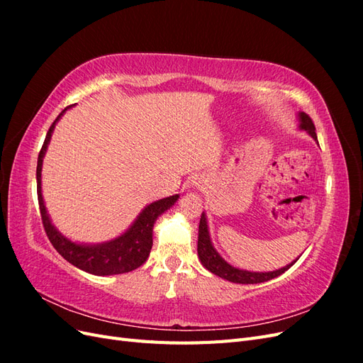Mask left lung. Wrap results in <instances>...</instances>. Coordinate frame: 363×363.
<instances>
[{"label":"left lung","instance_id":"8db88e82","mask_svg":"<svg viewBox=\"0 0 363 363\" xmlns=\"http://www.w3.org/2000/svg\"><path fill=\"white\" fill-rule=\"evenodd\" d=\"M300 128L306 130L315 140H316V133H315V124L309 115H306L304 112H301L300 115ZM199 257L203 263V267L206 269L211 271L215 276L225 279L228 281L233 283H240V284H255V283H263L268 281L274 277H279L280 274H283L284 271H288L294 263L298 260H294L289 265H286L284 268H280L277 271H271V272H250V271H244L239 269L227 263L221 256L218 255L216 250L213 248L212 242H211V236H208V230H207V221H206V215L201 213V219H200V227H199Z\"/></svg>","mask_w":363,"mask_h":363}]
</instances>
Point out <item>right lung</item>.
Returning <instances> with one entry per match:
<instances>
[{"label": "right lung", "instance_id": "1", "mask_svg": "<svg viewBox=\"0 0 363 363\" xmlns=\"http://www.w3.org/2000/svg\"><path fill=\"white\" fill-rule=\"evenodd\" d=\"M68 106L67 108H69ZM67 108L60 112L56 121L51 124L47 138L43 140V145L39 151L38 157V168H36V180H38V201H39V211L42 216V224L45 228V233L50 239L52 247L57 250L59 255L67 259L69 263L79 269H83L94 276H113V274H124L139 268L142 263L150 256V251L152 247V225H155L156 219L177 201L179 195L168 196V199H162L159 201L151 203L147 206L144 211L140 212L136 221L133 223L124 235L111 240V242L98 244V245H82L71 242L69 239L62 236L50 221V216L47 213L45 204L42 199V189H40V171H42V162L45 151L48 147V142L51 139V133L54 125L59 121V118L67 112Z\"/></svg>", "mask_w": 363, "mask_h": 363}]
</instances>
